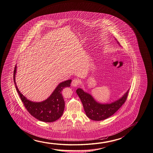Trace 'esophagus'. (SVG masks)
<instances>
[{"mask_svg": "<svg viewBox=\"0 0 153 153\" xmlns=\"http://www.w3.org/2000/svg\"><path fill=\"white\" fill-rule=\"evenodd\" d=\"M80 81L79 79H74L73 80L72 82V85L74 87L78 86V85L80 84Z\"/></svg>", "mask_w": 153, "mask_h": 153, "instance_id": "1", "label": "esophagus"}]
</instances>
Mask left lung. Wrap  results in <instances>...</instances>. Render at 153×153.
Segmentation results:
<instances>
[{"mask_svg": "<svg viewBox=\"0 0 153 153\" xmlns=\"http://www.w3.org/2000/svg\"><path fill=\"white\" fill-rule=\"evenodd\" d=\"M119 44V43L117 42ZM128 92L126 93L119 99L111 103L102 104L97 102L92 95L78 88L76 92L80 97L83 108L87 117L94 121H101L111 117L125 102L128 97Z\"/></svg>", "mask_w": 153, "mask_h": 153, "instance_id": "left-lung-1", "label": "left lung"}]
</instances>
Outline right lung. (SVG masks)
I'll return each instance as SVG.
<instances>
[{"mask_svg": "<svg viewBox=\"0 0 153 153\" xmlns=\"http://www.w3.org/2000/svg\"><path fill=\"white\" fill-rule=\"evenodd\" d=\"M16 71L17 65L14 67L13 72L14 84L22 101L29 113L36 119L43 122H54L59 119L62 116L65 109V101L61 92L65 87H70L72 80L59 83L46 100L36 102L28 100L19 91L15 80Z\"/></svg>", "mask_w": 153, "mask_h": 153, "instance_id": "1", "label": "right lung"}]
</instances>
